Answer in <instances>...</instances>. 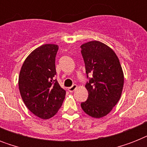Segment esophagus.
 <instances>
[{
	"label": "esophagus",
	"instance_id": "1",
	"mask_svg": "<svg viewBox=\"0 0 147 147\" xmlns=\"http://www.w3.org/2000/svg\"><path fill=\"white\" fill-rule=\"evenodd\" d=\"M78 88V85H72V86H71V87L69 88H68V90H69V92H73L74 91H75V90H76V88Z\"/></svg>",
	"mask_w": 147,
	"mask_h": 147
}]
</instances>
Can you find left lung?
Wrapping results in <instances>:
<instances>
[{
    "label": "left lung",
    "instance_id": "1",
    "mask_svg": "<svg viewBox=\"0 0 147 147\" xmlns=\"http://www.w3.org/2000/svg\"><path fill=\"white\" fill-rule=\"evenodd\" d=\"M81 48L86 74H92L85 85L88 97L81 107L88 115L100 118L109 114L121 98L124 82L123 69L116 53L105 43L90 41Z\"/></svg>",
    "mask_w": 147,
    "mask_h": 147
}]
</instances>
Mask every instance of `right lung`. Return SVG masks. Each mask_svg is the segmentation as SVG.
Masks as SVG:
<instances>
[{
	"instance_id": "obj_1",
	"label": "right lung",
	"mask_w": 147,
	"mask_h": 147,
	"mask_svg": "<svg viewBox=\"0 0 147 147\" xmlns=\"http://www.w3.org/2000/svg\"><path fill=\"white\" fill-rule=\"evenodd\" d=\"M59 47L44 44L26 57L19 75L18 85L26 107L41 119L51 118L62 105L65 91L54 76Z\"/></svg>"
}]
</instances>
